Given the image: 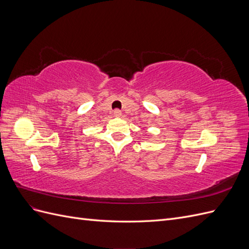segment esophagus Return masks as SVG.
<instances>
[{"mask_svg": "<svg viewBox=\"0 0 249 249\" xmlns=\"http://www.w3.org/2000/svg\"><path fill=\"white\" fill-rule=\"evenodd\" d=\"M113 114H114L115 117H119L120 115H122V111L116 109V110H114V112H113Z\"/></svg>", "mask_w": 249, "mask_h": 249, "instance_id": "1", "label": "esophagus"}]
</instances>
